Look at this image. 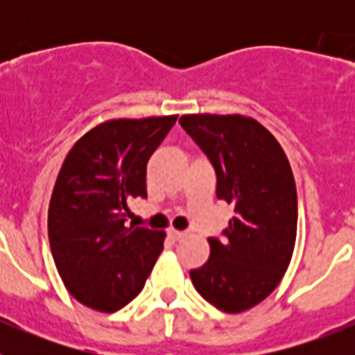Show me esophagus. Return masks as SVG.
<instances>
[{
  "label": "esophagus",
  "instance_id": "obj_1",
  "mask_svg": "<svg viewBox=\"0 0 355 355\" xmlns=\"http://www.w3.org/2000/svg\"><path fill=\"white\" fill-rule=\"evenodd\" d=\"M168 236L174 241H180L187 236V233H184V231H178V229H171V231H168Z\"/></svg>",
  "mask_w": 355,
  "mask_h": 355
}]
</instances>
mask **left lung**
<instances>
[{
    "mask_svg": "<svg viewBox=\"0 0 355 355\" xmlns=\"http://www.w3.org/2000/svg\"><path fill=\"white\" fill-rule=\"evenodd\" d=\"M180 122L211 159L216 197L234 206L225 238H208V261L190 277L220 311H247L277 288L293 256L297 188L290 162L252 117L188 114Z\"/></svg>",
    "mask_w": 355,
    "mask_h": 355,
    "instance_id": "obj_1",
    "label": "left lung"
}]
</instances>
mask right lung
<instances>
[{"label": "right lung", "mask_w": 355, "mask_h": 355, "mask_svg": "<svg viewBox=\"0 0 355 355\" xmlns=\"http://www.w3.org/2000/svg\"><path fill=\"white\" fill-rule=\"evenodd\" d=\"M178 115L112 119L94 126L65 156L53 188L48 233L69 293L114 313L142 291L165 231L126 227L133 199H146L147 162Z\"/></svg>", "instance_id": "right-lung-1"}]
</instances>
